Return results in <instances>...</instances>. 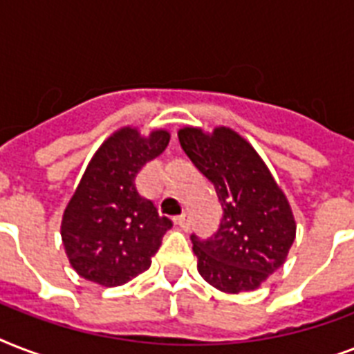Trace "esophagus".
<instances>
[{
    "mask_svg": "<svg viewBox=\"0 0 354 354\" xmlns=\"http://www.w3.org/2000/svg\"><path fill=\"white\" fill-rule=\"evenodd\" d=\"M174 222H176L178 226L182 227V230H187V227H189V216L185 215V213H183V215L174 216Z\"/></svg>",
    "mask_w": 354,
    "mask_h": 354,
    "instance_id": "1",
    "label": "esophagus"
}]
</instances>
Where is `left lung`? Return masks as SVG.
<instances>
[{
    "label": "left lung",
    "instance_id": "obj_1",
    "mask_svg": "<svg viewBox=\"0 0 354 354\" xmlns=\"http://www.w3.org/2000/svg\"><path fill=\"white\" fill-rule=\"evenodd\" d=\"M178 138L222 204L215 235H191L200 275L222 292L257 288L283 266L296 236L285 194L255 149L230 128H215L211 136L183 128Z\"/></svg>",
    "mask_w": 354,
    "mask_h": 354
}]
</instances>
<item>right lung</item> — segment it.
Segmentation results:
<instances>
[{
    "mask_svg": "<svg viewBox=\"0 0 354 354\" xmlns=\"http://www.w3.org/2000/svg\"><path fill=\"white\" fill-rule=\"evenodd\" d=\"M169 139L165 130L141 138L133 128H121L90 161L62 218L64 248L84 279L115 286L150 266L172 221L139 194L136 176Z\"/></svg>",
    "mask_w": 354,
    "mask_h": 354,
    "instance_id": "add662e5",
    "label": "right lung"
}]
</instances>
